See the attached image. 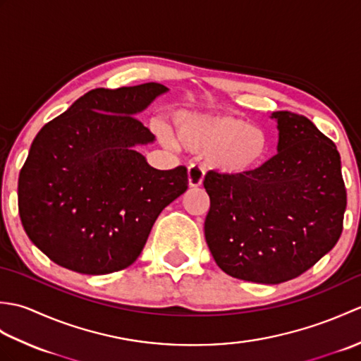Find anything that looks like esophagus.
Returning a JSON list of instances; mask_svg holds the SVG:
<instances>
[{
  "label": "esophagus",
  "mask_w": 361,
  "mask_h": 361,
  "mask_svg": "<svg viewBox=\"0 0 361 361\" xmlns=\"http://www.w3.org/2000/svg\"><path fill=\"white\" fill-rule=\"evenodd\" d=\"M204 180V171L200 166H190L188 171V185L189 188H200Z\"/></svg>",
  "instance_id": "34e87169"
}]
</instances>
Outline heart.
Wrapping results in <instances>:
<instances>
[{
  "instance_id": "heart-1",
  "label": "heart",
  "mask_w": 361,
  "mask_h": 361,
  "mask_svg": "<svg viewBox=\"0 0 361 361\" xmlns=\"http://www.w3.org/2000/svg\"><path fill=\"white\" fill-rule=\"evenodd\" d=\"M175 128L183 147L206 153L208 164L225 175L256 172L271 153V140L265 130L233 113H180L175 118ZM158 135L172 144L166 128H159Z\"/></svg>"
}]
</instances>
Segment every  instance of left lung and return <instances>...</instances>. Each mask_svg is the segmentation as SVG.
<instances>
[{
	"mask_svg": "<svg viewBox=\"0 0 361 361\" xmlns=\"http://www.w3.org/2000/svg\"><path fill=\"white\" fill-rule=\"evenodd\" d=\"M278 153L256 172H208L204 237L226 274L281 283L315 265L338 242L346 188L336 145L310 119L274 111Z\"/></svg>",
	"mask_w": 361,
	"mask_h": 361,
	"instance_id": "8db88e82",
	"label": "left lung"
}]
</instances>
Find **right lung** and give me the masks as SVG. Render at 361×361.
Listing matches in <instances>:
<instances>
[{
    "instance_id": "right-lung-1",
    "label": "right lung",
    "mask_w": 361,
    "mask_h": 361,
    "mask_svg": "<svg viewBox=\"0 0 361 361\" xmlns=\"http://www.w3.org/2000/svg\"><path fill=\"white\" fill-rule=\"evenodd\" d=\"M169 88H96L48 122L18 178L23 228L52 262L83 274L124 270L167 204L188 189L186 167H152L137 145L155 136L135 116Z\"/></svg>"
}]
</instances>
